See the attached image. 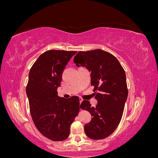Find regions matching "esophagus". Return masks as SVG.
Returning <instances> with one entry per match:
<instances>
[{"label": "esophagus", "mask_w": 158, "mask_h": 158, "mask_svg": "<svg viewBox=\"0 0 158 158\" xmlns=\"http://www.w3.org/2000/svg\"><path fill=\"white\" fill-rule=\"evenodd\" d=\"M82 101H83V100L82 99H80V105L81 104V103H82Z\"/></svg>", "instance_id": "1"}]
</instances>
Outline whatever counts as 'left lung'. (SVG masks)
<instances>
[{
	"label": "left lung",
	"instance_id": "obj_1",
	"mask_svg": "<svg viewBox=\"0 0 158 158\" xmlns=\"http://www.w3.org/2000/svg\"><path fill=\"white\" fill-rule=\"evenodd\" d=\"M74 63L90 72L91 85L94 92L98 91L96 107H91L88 101L80 105L92 117L85 125L84 132L91 139H103L111 135L121 120L128 96L125 72L115 56L101 49L79 51Z\"/></svg>",
	"mask_w": 158,
	"mask_h": 158
}]
</instances>
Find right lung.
I'll return each instance as SVG.
<instances>
[{"mask_svg": "<svg viewBox=\"0 0 158 158\" xmlns=\"http://www.w3.org/2000/svg\"><path fill=\"white\" fill-rule=\"evenodd\" d=\"M76 51L50 50L41 55L30 70L26 94L34 125L52 141H63L80 110L79 98L57 95L62 73Z\"/></svg>", "mask_w": 158, "mask_h": 158, "instance_id": "1", "label": "right lung"}]
</instances>
